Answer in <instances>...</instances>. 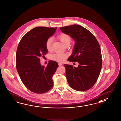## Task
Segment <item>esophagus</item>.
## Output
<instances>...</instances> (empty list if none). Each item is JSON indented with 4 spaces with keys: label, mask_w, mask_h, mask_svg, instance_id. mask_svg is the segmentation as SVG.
Wrapping results in <instances>:
<instances>
[{
    "label": "esophagus",
    "mask_w": 121,
    "mask_h": 121,
    "mask_svg": "<svg viewBox=\"0 0 121 121\" xmlns=\"http://www.w3.org/2000/svg\"><path fill=\"white\" fill-rule=\"evenodd\" d=\"M58 65L59 66H61L63 64L62 63L59 62L58 63Z\"/></svg>",
    "instance_id": "esophagus-1"
}]
</instances>
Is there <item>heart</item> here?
I'll return each mask as SVG.
<instances>
[{
    "label": "heart",
    "instance_id": "b5f03b06",
    "mask_svg": "<svg viewBox=\"0 0 121 121\" xmlns=\"http://www.w3.org/2000/svg\"><path fill=\"white\" fill-rule=\"evenodd\" d=\"M58 38L61 42L66 46L67 45H70L72 39L69 35L62 33L60 34L58 36ZM52 39L49 38L47 39L46 42V48L47 50L50 51L52 49ZM67 57V55L63 54L61 53H57L51 56V59L52 60L58 61V62H63L64 61Z\"/></svg>",
    "mask_w": 121,
    "mask_h": 121
}]
</instances>
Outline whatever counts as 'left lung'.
I'll return each mask as SVG.
<instances>
[{"label": "left lung", "mask_w": 121, "mask_h": 121, "mask_svg": "<svg viewBox=\"0 0 121 121\" xmlns=\"http://www.w3.org/2000/svg\"><path fill=\"white\" fill-rule=\"evenodd\" d=\"M60 29L75 42L68 60L79 64L78 67L64 65L68 82L76 90H89L97 82L102 66L101 51L98 40L90 31L79 25L61 27Z\"/></svg>", "instance_id": "1"}]
</instances>
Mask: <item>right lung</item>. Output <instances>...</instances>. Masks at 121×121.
<instances>
[{
  "label": "right lung",
  "instance_id": "obj_1",
  "mask_svg": "<svg viewBox=\"0 0 121 121\" xmlns=\"http://www.w3.org/2000/svg\"><path fill=\"white\" fill-rule=\"evenodd\" d=\"M57 27H37L23 35L17 48L16 67L24 85L31 92L43 94L53 86L52 77L58 63L49 61L47 67L40 64L39 58L46 55L47 39L54 34Z\"/></svg>",
  "mask_w": 121,
  "mask_h": 121
}]
</instances>
